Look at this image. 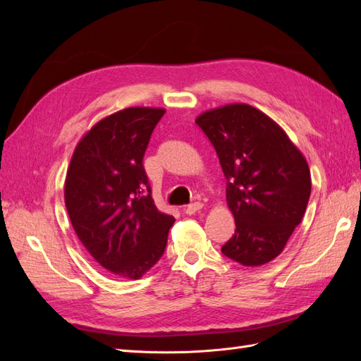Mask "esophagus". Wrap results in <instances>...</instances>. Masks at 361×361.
Wrapping results in <instances>:
<instances>
[{
  "label": "esophagus",
  "instance_id": "1",
  "mask_svg": "<svg viewBox=\"0 0 361 361\" xmlns=\"http://www.w3.org/2000/svg\"><path fill=\"white\" fill-rule=\"evenodd\" d=\"M203 207V203H200V202H195V203H192V204H188L187 207H185V214L187 215H192V214H195V212H199L200 209Z\"/></svg>",
  "mask_w": 361,
  "mask_h": 361
}]
</instances>
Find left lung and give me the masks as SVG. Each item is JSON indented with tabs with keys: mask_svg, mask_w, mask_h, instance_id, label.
I'll list each match as a JSON object with an SVG mask.
<instances>
[{
	"mask_svg": "<svg viewBox=\"0 0 361 361\" xmlns=\"http://www.w3.org/2000/svg\"><path fill=\"white\" fill-rule=\"evenodd\" d=\"M197 123L220 159L235 235L223 255L244 267L276 259L307 207L312 179L301 150L269 116L248 104L202 113Z\"/></svg>",
	"mask_w": 361,
	"mask_h": 361,
	"instance_id": "left-lung-1",
	"label": "left lung"
}]
</instances>
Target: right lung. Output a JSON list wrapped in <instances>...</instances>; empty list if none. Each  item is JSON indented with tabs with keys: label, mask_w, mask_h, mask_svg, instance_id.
I'll return each mask as SVG.
<instances>
[{
	"label": "right lung",
	"mask_w": 361,
	"mask_h": 361,
	"mask_svg": "<svg viewBox=\"0 0 361 361\" xmlns=\"http://www.w3.org/2000/svg\"><path fill=\"white\" fill-rule=\"evenodd\" d=\"M164 108L129 106L101 118L76 145L64 180L73 231L110 274L137 280L164 255L171 215L150 195L143 157Z\"/></svg>",
	"instance_id": "right-lung-1"
}]
</instances>
